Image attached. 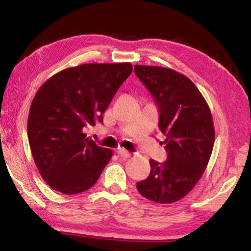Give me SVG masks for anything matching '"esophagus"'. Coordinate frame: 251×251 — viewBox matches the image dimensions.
Returning <instances> with one entry per match:
<instances>
[{
	"label": "esophagus",
	"mask_w": 251,
	"mask_h": 251,
	"mask_svg": "<svg viewBox=\"0 0 251 251\" xmlns=\"http://www.w3.org/2000/svg\"><path fill=\"white\" fill-rule=\"evenodd\" d=\"M117 154H118V156L124 157V158H129V157H130V152L125 151L124 148H118V150H117Z\"/></svg>",
	"instance_id": "obj_1"
}]
</instances>
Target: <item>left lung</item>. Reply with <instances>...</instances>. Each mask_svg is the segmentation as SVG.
Listing matches in <instances>:
<instances>
[{
    "mask_svg": "<svg viewBox=\"0 0 251 251\" xmlns=\"http://www.w3.org/2000/svg\"><path fill=\"white\" fill-rule=\"evenodd\" d=\"M134 71L155 99L167 151L164 163L150 160V176L137 189L151 201L175 202L194 188L209 161L215 142L210 109L196 85L178 72L143 65Z\"/></svg>",
    "mask_w": 251,
    "mask_h": 251,
    "instance_id": "left-lung-1",
    "label": "left lung"
}]
</instances>
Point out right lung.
<instances>
[{
    "mask_svg": "<svg viewBox=\"0 0 251 251\" xmlns=\"http://www.w3.org/2000/svg\"><path fill=\"white\" fill-rule=\"evenodd\" d=\"M131 71L130 63L82 64L58 72L37 91L27 137L36 167L54 190L74 195L95 185L113 151L100 147L84 130L103 122Z\"/></svg>",
    "mask_w": 251,
    "mask_h": 251,
    "instance_id": "right-lung-1",
    "label": "right lung"
}]
</instances>
